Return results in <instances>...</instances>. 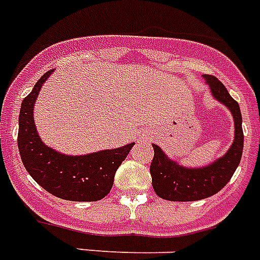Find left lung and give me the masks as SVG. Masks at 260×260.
<instances>
[{"label": "left lung", "mask_w": 260, "mask_h": 260, "mask_svg": "<svg viewBox=\"0 0 260 260\" xmlns=\"http://www.w3.org/2000/svg\"><path fill=\"white\" fill-rule=\"evenodd\" d=\"M211 89V95L233 113L235 124L234 141L223 157L202 168L181 167L168 158L160 147L153 144L154 156L150 164L152 186L160 198L168 201H198L211 197L228 184L241 162L243 152L242 115L238 102L228 92L226 87L213 75H204Z\"/></svg>", "instance_id": "left-lung-1"}]
</instances>
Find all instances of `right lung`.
I'll use <instances>...</instances> for the list:
<instances>
[{
  "label": "right lung",
  "instance_id": "1",
  "mask_svg": "<svg viewBox=\"0 0 260 260\" xmlns=\"http://www.w3.org/2000/svg\"><path fill=\"white\" fill-rule=\"evenodd\" d=\"M51 74L52 70L43 74L21 104L17 139L21 160L37 184L52 196L79 202L99 201L110 193L117 168L134 143L84 156H66L43 144L37 134L32 111L42 84Z\"/></svg>",
  "mask_w": 260,
  "mask_h": 260
}]
</instances>
